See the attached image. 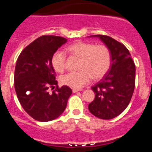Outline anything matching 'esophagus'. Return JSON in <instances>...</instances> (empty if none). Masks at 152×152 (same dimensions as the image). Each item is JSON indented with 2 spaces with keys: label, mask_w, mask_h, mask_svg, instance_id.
I'll return each mask as SVG.
<instances>
[{
  "label": "esophagus",
  "mask_w": 152,
  "mask_h": 152,
  "mask_svg": "<svg viewBox=\"0 0 152 152\" xmlns=\"http://www.w3.org/2000/svg\"><path fill=\"white\" fill-rule=\"evenodd\" d=\"M81 91V90H80V89H75V88H73V89H72V92H73V93L78 92V91Z\"/></svg>",
  "instance_id": "esophagus-1"
}]
</instances>
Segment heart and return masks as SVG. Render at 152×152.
Listing matches in <instances>:
<instances>
[{"label": "heart", "mask_w": 152, "mask_h": 152, "mask_svg": "<svg viewBox=\"0 0 152 152\" xmlns=\"http://www.w3.org/2000/svg\"><path fill=\"white\" fill-rule=\"evenodd\" d=\"M72 55L80 58V71L63 75L61 81L70 88L79 89L92 79H99L107 74L111 64V53L105 45H94L85 42H77L68 48ZM52 64L58 72H63L66 66V56L58 50L52 57Z\"/></svg>", "instance_id": "heart-1"}]
</instances>
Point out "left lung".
I'll return each instance as SVG.
<instances>
[{"instance_id": "1", "label": "left lung", "mask_w": 152, "mask_h": 152, "mask_svg": "<svg viewBox=\"0 0 152 152\" xmlns=\"http://www.w3.org/2000/svg\"><path fill=\"white\" fill-rule=\"evenodd\" d=\"M109 48L111 53L110 70L100 81L93 86L95 98L88 109L96 117L111 119L119 116L132 99L135 89V65L129 51L110 36L94 35Z\"/></svg>"}]
</instances>
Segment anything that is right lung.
Returning a JSON list of instances; mask_svg holds the SVG:
<instances>
[{"label": "right lung", "mask_w": 152, "mask_h": 152, "mask_svg": "<svg viewBox=\"0 0 152 152\" xmlns=\"http://www.w3.org/2000/svg\"><path fill=\"white\" fill-rule=\"evenodd\" d=\"M67 42L61 36H42L25 48L17 58L14 88L21 106L31 117L49 122L61 116L72 94L68 86L58 88L52 57ZM56 86L52 94L49 87Z\"/></svg>", "instance_id": "obj_1"}]
</instances>
